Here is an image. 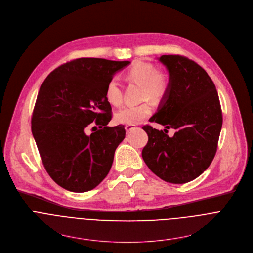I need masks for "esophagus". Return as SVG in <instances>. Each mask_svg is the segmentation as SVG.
Segmentation results:
<instances>
[{
	"mask_svg": "<svg viewBox=\"0 0 253 253\" xmlns=\"http://www.w3.org/2000/svg\"><path fill=\"white\" fill-rule=\"evenodd\" d=\"M136 128V126L135 125H126L125 126V129H126V132H130V131H132L133 129H135Z\"/></svg>",
	"mask_w": 253,
	"mask_h": 253,
	"instance_id": "obj_1",
	"label": "esophagus"
}]
</instances>
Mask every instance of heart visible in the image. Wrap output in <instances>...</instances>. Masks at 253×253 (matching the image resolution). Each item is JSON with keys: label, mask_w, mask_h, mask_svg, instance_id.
Returning a JSON list of instances; mask_svg holds the SVG:
<instances>
[{"label": "heart", "mask_w": 253, "mask_h": 253, "mask_svg": "<svg viewBox=\"0 0 253 253\" xmlns=\"http://www.w3.org/2000/svg\"><path fill=\"white\" fill-rule=\"evenodd\" d=\"M127 76L143 86V99L150 98L160 101L165 98L170 89L169 76L164 72H159L157 67L151 63H134L127 71ZM105 98L113 106H119L122 103V93L116 79L113 78L107 83ZM152 110L153 106L149 101L137 106H124L115 113L114 120L119 124H138L148 117Z\"/></svg>", "instance_id": "1"}]
</instances>
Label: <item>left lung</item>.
I'll return each instance as SVG.
<instances>
[{"instance_id":"obj_1","label":"left lung","mask_w":253,"mask_h":253,"mask_svg":"<svg viewBox=\"0 0 253 253\" xmlns=\"http://www.w3.org/2000/svg\"><path fill=\"white\" fill-rule=\"evenodd\" d=\"M170 78V89L149 119L164 131L145 125L148 143L142 157L160 179L185 184L202 175L214 158L222 115L214 83L195 61L181 55H162ZM168 128H174L170 137Z\"/></svg>"}]
</instances>
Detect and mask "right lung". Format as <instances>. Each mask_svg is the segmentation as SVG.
<instances>
[{
  "label": "right lung",
  "instance_id": "obj_1",
  "mask_svg": "<svg viewBox=\"0 0 253 253\" xmlns=\"http://www.w3.org/2000/svg\"><path fill=\"white\" fill-rule=\"evenodd\" d=\"M130 61L82 57L51 71L41 85L32 118V132L42 164L61 188L84 193L108 175L123 125L108 127L111 106L107 83ZM93 121L100 130L90 135Z\"/></svg>",
  "mask_w": 253,
  "mask_h": 253
}]
</instances>
